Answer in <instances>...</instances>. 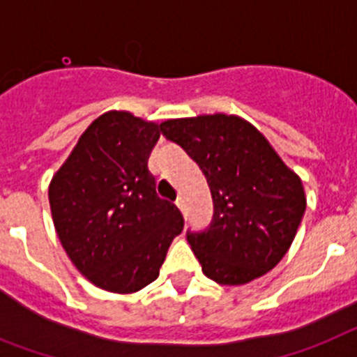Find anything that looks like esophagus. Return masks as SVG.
<instances>
[{
	"instance_id": "1",
	"label": "esophagus",
	"mask_w": 357,
	"mask_h": 357,
	"mask_svg": "<svg viewBox=\"0 0 357 357\" xmlns=\"http://www.w3.org/2000/svg\"><path fill=\"white\" fill-rule=\"evenodd\" d=\"M176 206H178L181 212H185V199H183V197H178V199H176Z\"/></svg>"
}]
</instances>
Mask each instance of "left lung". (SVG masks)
<instances>
[{
	"instance_id": "left-lung-1",
	"label": "left lung",
	"mask_w": 357,
	"mask_h": 357,
	"mask_svg": "<svg viewBox=\"0 0 357 357\" xmlns=\"http://www.w3.org/2000/svg\"><path fill=\"white\" fill-rule=\"evenodd\" d=\"M161 131L196 161L212 192V225L187 235L204 275L243 286L271 271L305 212L298 174L255 126L235 114L165 120Z\"/></svg>"
}]
</instances>
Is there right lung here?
Returning a JSON list of instances; mask_svg holds the SVG:
<instances>
[{
  "instance_id": "1",
  "label": "right lung",
  "mask_w": 357,
  "mask_h": 357,
  "mask_svg": "<svg viewBox=\"0 0 357 357\" xmlns=\"http://www.w3.org/2000/svg\"><path fill=\"white\" fill-rule=\"evenodd\" d=\"M160 132V123L107 111L89 123L50 181V210L64 252L109 293H136L156 280L183 230L181 212L158 197L147 167Z\"/></svg>"
}]
</instances>
